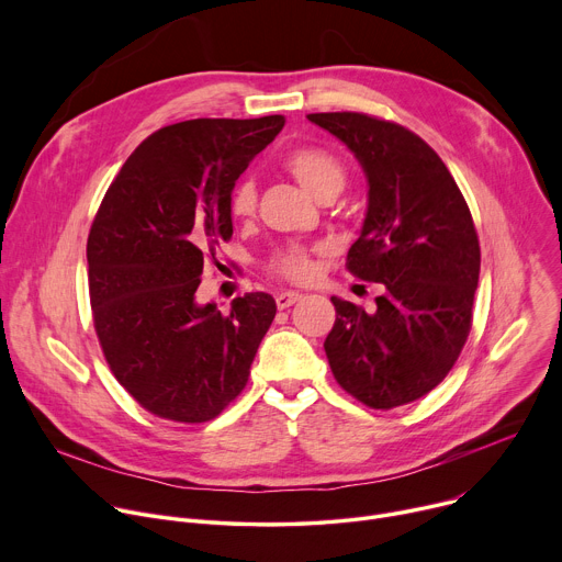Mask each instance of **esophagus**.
I'll return each instance as SVG.
<instances>
[{"label":"esophagus","mask_w":562,"mask_h":562,"mask_svg":"<svg viewBox=\"0 0 562 562\" xmlns=\"http://www.w3.org/2000/svg\"><path fill=\"white\" fill-rule=\"evenodd\" d=\"M300 297H302V293H297V291H284V293H278V295H276V304H278V308H289V306L295 304Z\"/></svg>","instance_id":"obj_1"}]
</instances>
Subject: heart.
I'll list each match as a JSON object with an SVG mask.
<instances>
[{"label":"heart","mask_w":562,"mask_h":562,"mask_svg":"<svg viewBox=\"0 0 562 562\" xmlns=\"http://www.w3.org/2000/svg\"><path fill=\"white\" fill-rule=\"evenodd\" d=\"M284 171L315 200L319 195H325L329 191H340L345 187V169L340 165V159L319 146H300L293 153L286 155L284 159ZM258 204V191L251 180L239 182L228 198V211L233 217L245 220L256 213ZM313 254L315 249H302V247H291L280 251L273 262L271 271L280 278L293 280V282H304L313 276Z\"/></svg>","instance_id":"b5f03b06"}]
</instances>
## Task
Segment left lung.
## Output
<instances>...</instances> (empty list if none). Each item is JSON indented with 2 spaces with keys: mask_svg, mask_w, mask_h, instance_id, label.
I'll return each instance as SVG.
<instances>
[{
  "mask_svg": "<svg viewBox=\"0 0 562 562\" xmlns=\"http://www.w3.org/2000/svg\"><path fill=\"white\" fill-rule=\"evenodd\" d=\"M360 162L369 204L347 269L384 284L375 311L331 297L325 351L338 384L373 409L414 403L458 360L480 276L469 206L438 153L409 128L364 113H311Z\"/></svg>",
  "mask_w": 562,
  "mask_h": 562,
  "instance_id": "left-lung-1",
  "label": "left lung"
}]
</instances>
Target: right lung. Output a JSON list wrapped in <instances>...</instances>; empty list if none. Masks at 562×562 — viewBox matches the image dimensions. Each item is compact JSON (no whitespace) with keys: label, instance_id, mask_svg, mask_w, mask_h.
I'll return each mask as SVG.
<instances>
[{"label":"right lung","instance_id":"add662e5","mask_svg":"<svg viewBox=\"0 0 562 562\" xmlns=\"http://www.w3.org/2000/svg\"><path fill=\"white\" fill-rule=\"evenodd\" d=\"M282 126L267 115L159 128L100 204L87 245L93 323L113 375L153 416L206 423L249 380L276 300L247 293L222 313L195 291L233 235L235 180Z\"/></svg>","mask_w":562,"mask_h":562}]
</instances>
